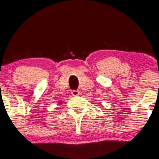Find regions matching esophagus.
Masks as SVG:
<instances>
[{
	"label": "esophagus",
	"instance_id": "34e87169",
	"mask_svg": "<svg viewBox=\"0 0 159 159\" xmlns=\"http://www.w3.org/2000/svg\"><path fill=\"white\" fill-rule=\"evenodd\" d=\"M71 93L72 94V96H78V95L80 94V92L78 90H72Z\"/></svg>",
	"mask_w": 159,
	"mask_h": 159
}]
</instances>
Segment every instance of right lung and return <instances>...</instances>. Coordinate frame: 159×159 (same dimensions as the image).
<instances>
[{"instance_id": "1", "label": "right lung", "mask_w": 159, "mask_h": 159, "mask_svg": "<svg viewBox=\"0 0 159 159\" xmlns=\"http://www.w3.org/2000/svg\"><path fill=\"white\" fill-rule=\"evenodd\" d=\"M61 103H62V102H59V104H61Z\"/></svg>"}]
</instances>
